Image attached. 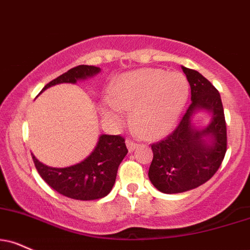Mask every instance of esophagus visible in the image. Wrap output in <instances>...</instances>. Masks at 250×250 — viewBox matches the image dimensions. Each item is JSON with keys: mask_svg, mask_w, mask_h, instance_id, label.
I'll return each mask as SVG.
<instances>
[{"mask_svg": "<svg viewBox=\"0 0 250 250\" xmlns=\"http://www.w3.org/2000/svg\"><path fill=\"white\" fill-rule=\"evenodd\" d=\"M125 144H127V148H128V150H129V152H133L134 150L136 149L137 146H138V144H137L136 142H135L134 140H130V138L125 141Z\"/></svg>", "mask_w": 250, "mask_h": 250, "instance_id": "esophagus-1", "label": "esophagus"}]
</instances>
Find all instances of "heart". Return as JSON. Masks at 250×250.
I'll return each instance as SVG.
<instances>
[{"instance_id": "heart-1", "label": "heart", "mask_w": 250, "mask_h": 250, "mask_svg": "<svg viewBox=\"0 0 250 250\" xmlns=\"http://www.w3.org/2000/svg\"><path fill=\"white\" fill-rule=\"evenodd\" d=\"M109 112L116 119L123 108H134V121L144 137L164 136L174 127L188 98V83L182 73L146 68L123 74L112 87Z\"/></svg>"}]
</instances>
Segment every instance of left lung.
<instances>
[{"instance_id": "1", "label": "left lung", "mask_w": 250, "mask_h": 250, "mask_svg": "<svg viewBox=\"0 0 250 250\" xmlns=\"http://www.w3.org/2000/svg\"><path fill=\"white\" fill-rule=\"evenodd\" d=\"M191 87V104L177 128L164 140L152 143L149 178L163 193H180L203 185L214 176L227 150V128L218 89L199 72L183 66ZM198 109L212 112V121L203 131L191 125ZM211 136L207 145L204 137Z\"/></svg>"}]
</instances>
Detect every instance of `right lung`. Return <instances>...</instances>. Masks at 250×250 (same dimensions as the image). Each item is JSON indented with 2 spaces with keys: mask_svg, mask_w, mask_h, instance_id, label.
<instances>
[{
  "mask_svg": "<svg viewBox=\"0 0 250 250\" xmlns=\"http://www.w3.org/2000/svg\"><path fill=\"white\" fill-rule=\"evenodd\" d=\"M100 72L95 66L79 65L46 83L42 92L57 83H76ZM41 92V93H42ZM125 137L101 135L93 152L83 162L68 167H51L32 159L38 173L53 190L76 200H95L106 197L115 183L119 165L127 155Z\"/></svg>",
  "mask_w": 250,
  "mask_h": 250,
  "instance_id": "right-lung-1",
  "label": "right lung"
}]
</instances>
